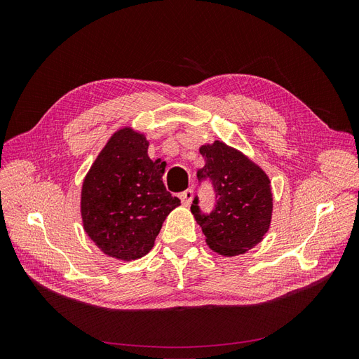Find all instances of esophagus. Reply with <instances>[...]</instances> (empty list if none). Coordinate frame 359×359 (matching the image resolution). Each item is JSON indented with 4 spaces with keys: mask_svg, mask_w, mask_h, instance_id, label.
<instances>
[{
    "mask_svg": "<svg viewBox=\"0 0 359 359\" xmlns=\"http://www.w3.org/2000/svg\"><path fill=\"white\" fill-rule=\"evenodd\" d=\"M180 199H181V203L184 206H189L191 203V199H193V189H187V190H184L182 193H180Z\"/></svg>",
    "mask_w": 359,
    "mask_h": 359,
    "instance_id": "34e87169",
    "label": "esophagus"
}]
</instances>
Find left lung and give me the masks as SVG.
Instances as JSON below:
<instances>
[{"label": "left lung", "mask_w": 359, "mask_h": 359, "mask_svg": "<svg viewBox=\"0 0 359 359\" xmlns=\"http://www.w3.org/2000/svg\"><path fill=\"white\" fill-rule=\"evenodd\" d=\"M199 151L205 158V166L198 170L199 186L211 181L215 202L211 212H202L199 198H194V219L214 252L223 256L245 253L269 227L273 194L266 173L220 140Z\"/></svg>", "instance_id": "8db88e82"}]
</instances>
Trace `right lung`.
<instances>
[{"instance_id": "1", "label": "right lung", "mask_w": 359, "mask_h": 359, "mask_svg": "<svg viewBox=\"0 0 359 359\" xmlns=\"http://www.w3.org/2000/svg\"><path fill=\"white\" fill-rule=\"evenodd\" d=\"M148 157L144 135L123 128L95 158L82 187L85 232L103 253L121 260L145 256L180 199Z\"/></svg>"}]
</instances>
